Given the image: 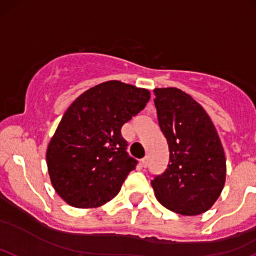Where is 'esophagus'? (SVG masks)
Here are the masks:
<instances>
[{"mask_svg": "<svg viewBox=\"0 0 256 256\" xmlns=\"http://www.w3.org/2000/svg\"><path fill=\"white\" fill-rule=\"evenodd\" d=\"M141 166H144V168H146L147 166H148V157H144L141 160Z\"/></svg>", "mask_w": 256, "mask_h": 256, "instance_id": "34e87169", "label": "esophagus"}]
</instances>
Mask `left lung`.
I'll return each instance as SVG.
<instances>
[{
	"label": "left lung",
	"mask_w": 256,
	"mask_h": 256,
	"mask_svg": "<svg viewBox=\"0 0 256 256\" xmlns=\"http://www.w3.org/2000/svg\"><path fill=\"white\" fill-rule=\"evenodd\" d=\"M153 92L169 163L150 184L166 208L196 216L211 208L222 192L224 150L208 114L189 94L173 87Z\"/></svg>",
	"instance_id": "1"
}]
</instances>
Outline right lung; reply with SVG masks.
I'll use <instances>...</instances> for the list:
<instances>
[{
    "instance_id": "obj_1",
    "label": "right lung",
    "mask_w": 256,
    "mask_h": 256,
    "mask_svg": "<svg viewBox=\"0 0 256 256\" xmlns=\"http://www.w3.org/2000/svg\"><path fill=\"white\" fill-rule=\"evenodd\" d=\"M150 90L108 80L82 93L64 114L46 150L55 192L68 205L90 208L118 195L137 160L121 128L150 100Z\"/></svg>"
}]
</instances>
